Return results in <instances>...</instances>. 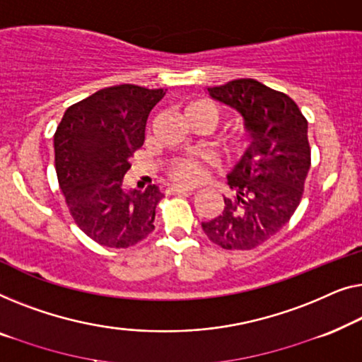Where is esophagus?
I'll return each instance as SVG.
<instances>
[{
    "label": "esophagus",
    "mask_w": 362,
    "mask_h": 362,
    "mask_svg": "<svg viewBox=\"0 0 362 362\" xmlns=\"http://www.w3.org/2000/svg\"><path fill=\"white\" fill-rule=\"evenodd\" d=\"M170 192H172V193H177V195H180V193H192V192H193V188L180 187V185H174V187H170Z\"/></svg>",
    "instance_id": "esophagus-1"
}]
</instances>
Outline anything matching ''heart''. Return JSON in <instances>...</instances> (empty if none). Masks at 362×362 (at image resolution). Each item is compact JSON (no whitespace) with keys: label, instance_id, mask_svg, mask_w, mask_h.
<instances>
[{"label":"heart","instance_id":"1","mask_svg":"<svg viewBox=\"0 0 362 362\" xmlns=\"http://www.w3.org/2000/svg\"><path fill=\"white\" fill-rule=\"evenodd\" d=\"M185 118L190 124L197 123H208L213 128L220 121V110L215 103L206 100H197L192 101L185 106ZM246 146L243 136L230 137L225 141V149L228 154H238ZM165 174L170 180H174L180 185H193L203 180L206 174V160L200 159V157H174L167 162Z\"/></svg>","mask_w":362,"mask_h":362}]
</instances>
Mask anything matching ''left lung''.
Listing matches in <instances>:
<instances>
[{
	"label": "left lung",
	"mask_w": 362,
	"mask_h": 362,
	"mask_svg": "<svg viewBox=\"0 0 362 362\" xmlns=\"http://www.w3.org/2000/svg\"><path fill=\"white\" fill-rule=\"evenodd\" d=\"M208 93L243 115L252 142L228 175L234 195L202 228L223 249L249 251L281 231L302 202L312 164L308 123L290 96L254 78L211 86Z\"/></svg>",
	"instance_id": "1"
}]
</instances>
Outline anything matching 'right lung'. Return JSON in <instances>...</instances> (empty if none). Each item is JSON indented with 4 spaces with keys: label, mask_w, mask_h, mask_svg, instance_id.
<instances>
[{
    "label": "right lung",
    "mask_w": 362,
    "mask_h": 362,
    "mask_svg": "<svg viewBox=\"0 0 362 362\" xmlns=\"http://www.w3.org/2000/svg\"><path fill=\"white\" fill-rule=\"evenodd\" d=\"M165 91L115 85L69 106L54 134L59 187L74 221L106 247H129L154 231L159 187L123 188L129 157Z\"/></svg>",
    "instance_id": "obj_1"
}]
</instances>
